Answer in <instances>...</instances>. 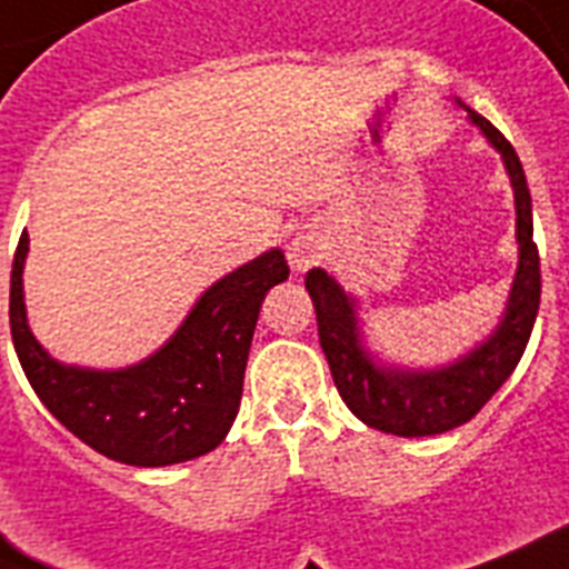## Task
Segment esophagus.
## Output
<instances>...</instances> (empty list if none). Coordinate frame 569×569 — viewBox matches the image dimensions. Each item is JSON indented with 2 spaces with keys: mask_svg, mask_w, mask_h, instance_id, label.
I'll use <instances>...</instances> for the list:
<instances>
[{
  "mask_svg": "<svg viewBox=\"0 0 569 569\" xmlns=\"http://www.w3.org/2000/svg\"><path fill=\"white\" fill-rule=\"evenodd\" d=\"M319 256H322V241L313 232H299L290 241V264L299 267V270L313 264Z\"/></svg>",
  "mask_w": 569,
  "mask_h": 569,
  "instance_id": "34e87169",
  "label": "esophagus"
}]
</instances>
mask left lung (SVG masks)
Returning a JSON list of instances; mask_svg holds the SVG:
<instances>
[{
    "label": "left lung",
    "instance_id": "obj_1",
    "mask_svg": "<svg viewBox=\"0 0 569 569\" xmlns=\"http://www.w3.org/2000/svg\"><path fill=\"white\" fill-rule=\"evenodd\" d=\"M459 107H465L462 101ZM465 110L488 142L500 150L518 209V273L495 335L439 369L378 366L360 337L358 302L326 270L313 267L305 276V288L317 308L319 346L331 366L337 392L363 425L392 436L448 433L471 421L523 358L541 305V258L532 241V197L527 173L509 139L480 112H473L471 107Z\"/></svg>",
    "mask_w": 569,
    "mask_h": 569
}]
</instances>
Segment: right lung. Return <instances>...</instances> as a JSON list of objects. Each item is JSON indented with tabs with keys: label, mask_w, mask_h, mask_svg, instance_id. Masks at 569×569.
<instances>
[{
	"label": "right lung",
	"mask_w": 569,
	"mask_h": 569,
	"mask_svg": "<svg viewBox=\"0 0 569 569\" xmlns=\"http://www.w3.org/2000/svg\"><path fill=\"white\" fill-rule=\"evenodd\" d=\"M26 256L22 232L11 270L13 349L37 398L69 433L139 468L197 459L227 439L261 302L290 276L284 252H264L214 281L157 355L110 372L58 363L34 340L22 302Z\"/></svg>",
	"instance_id": "obj_1"
}]
</instances>
